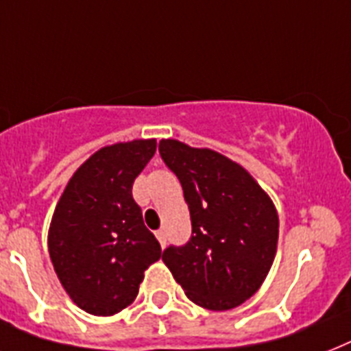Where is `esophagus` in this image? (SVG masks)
Wrapping results in <instances>:
<instances>
[{
	"mask_svg": "<svg viewBox=\"0 0 351 351\" xmlns=\"http://www.w3.org/2000/svg\"><path fill=\"white\" fill-rule=\"evenodd\" d=\"M155 234H156V240L160 241L162 247H166V232H164V230H156Z\"/></svg>",
	"mask_w": 351,
	"mask_h": 351,
	"instance_id": "esophagus-1",
	"label": "esophagus"
}]
</instances>
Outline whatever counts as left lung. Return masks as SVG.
<instances>
[{
    "label": "left lung",
    "mask_w": 351,
    "mask_h": 351,
    "mask_svg": "<svg viewBox=\"0 0 351 351\" xmlns=\"http://www.w3.org/2000/svg\"><path fill=\"white\" fill-rule=\"evenodd\" d=\"M162 160L180 180L193 234L162 261L185 295L207 310H230L258 292L278 249L276 207L258 182L227 156L160 141Z\"/></svg>",
    "instance_id": "8db88e82"
}]
</instances>
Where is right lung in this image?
<instances>
[{
    "instance_id": "right-lung-1",
    "label": "right lung",
    "mask_w": 351,
    "mask_h": 351,
    "mask_svg": "<svg viewBox=\"0 0 351 351\" xmlns=\"http://www.w3.org/2000/svg\"><path fill=\"white\" fill-rule=\"evenodd\" d=\"M155 151V138L102 147L73 173L57 202L48 252L66 294L88 314L113 315L130 306L144 270L160 259V243L131 195Z\"/></svg>"
}]
</instances>
